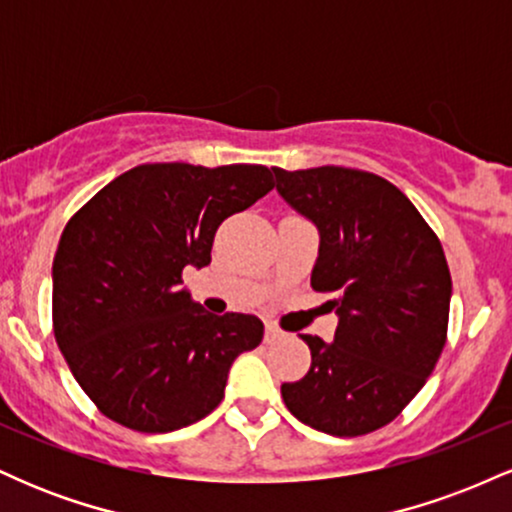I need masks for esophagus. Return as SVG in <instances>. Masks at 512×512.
Masks as SVG:
<instances>
[{
	"label": "esophagus",
	"mask_w": 512,
	"mask_h": 512,
	"mask_svg": "<svg viewBox=\"0 0 512 512\" xmlns=\"http://www.w3.org/2000/svg\"><path fill=\"white\" fill-rule=\"evenodd\" d=\"M286 334L279 330V327L276 325H267V332H264V342L267 344H274V342H281V339H284Z\"/></svg>",
	"instance_id": "34e87169"
}]
</instances>
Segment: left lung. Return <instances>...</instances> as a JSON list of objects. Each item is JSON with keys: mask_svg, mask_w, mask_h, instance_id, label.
I'll use <instances>...</instances> for the list:
<instances>
[{"mask_svg": "<svg viewBox=\"0 0 512 512\" xmlns=\"http://www.w3.org/2000/svg\"><path fill=\"white\" fill-rule=\"evenodd\" d=\"M276 192L320 233L310 276L334 293V342L301 334L310 370L281 385L289 411L330 436L378 431L436 368L452 279L443 245L392 182L366 170L274 168Z\"/></svg>", "mask_w": 512, "mask_h": 512, "instance_id": "1", "label": "left lung"}]
</instances>
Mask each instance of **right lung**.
<instances>
[{"instance_id": "1", "label": "right lung", "mask_w": 512, "mask_h": 512, "mask_svg": "<svg viewBox=\"0 0 512 512\" xmlns=\"http://www.w3.org/2000/svg\"><path fill=\"white\" fill-rule=\"evenodd\" d=\"M274 187L264 166L144 163L64 226L52 327L81 390L117 424L168 433L221 404L233 361L260 346V317L211 315L182 289L207 267L223 219Z\"/></svg>"}]
</instances>
